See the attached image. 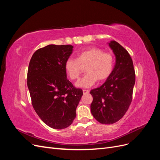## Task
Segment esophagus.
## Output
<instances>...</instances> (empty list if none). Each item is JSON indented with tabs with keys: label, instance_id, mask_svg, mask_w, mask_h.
<instances>
[{
	"label": "esophagus",
	"instance_id": "obj_1",
	"mask_svg": "<svg viewBox=\"0 0 160 160\" xmlns=\"http://www.w3.org/2000/svg\"><path fill=\"white\" fill-rule=\"evenodd\" d=\"M83 94H88L89 93V91L87 90V89H83Z\"/></svg>",
	"mask_w": 160,
	"mask_h": 160
}]
</instances>
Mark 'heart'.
<instances>
[{"instance_id":"heart-1","label":"heart","mask_w":160,"mask_h":160,"mask_svg":"<svg viewBox=\"0 0 160 160\" xmlns=\"http://www.w3.org/2000/svg\"><path fill=\"white\" fill-rule=\"evenodd\" d=\"M87 73L77 81L75 86L80 88H88L93 85L97 81L102 82L108 79L112 73L114 67L113 55L96 47H89L80 51L77 59L69 58L64 65L67 75L72 80L79 78L85 67Z\"/></svg>"}]
</instances>
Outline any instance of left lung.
<instances>
[{
    "label": "left lung",
    "instance_id": "obj_1",
    "mask_svg": "<svg viewBox=\"0 0 160 160\" xmlns=\"http://www.w3.org/2000/svg\"><path fill=\"white\" fill-rule=\"evenodd\" d=\"M115 56L112 73L99 88L92 89L91 112L103 124L118 122L126 113L132 100L135 71L129 52L115 41L108 42Z\"/></svg>",
    "mask_w": 160,
    "mask_h": 160
}]
</instances>
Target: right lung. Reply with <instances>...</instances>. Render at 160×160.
I'll return each mask as SVG.
<instances>
[{"label":"right lung","instance_id":"right-lung-1","mask_svg":"<svg viewBox=\"0 0 160 160\" xmlns=\"http://www.w3.org/2000/svg\"><path fill=\"white\" fill-rule=\"evenodd\" d=\"M72 48L49 45L34 52L28 65L27 86L32 107L43 122L56 129L72 123L83 94L67 79L64 65Z\"/></svg>","mask_w":160,"mask_h":160}]
</instances>
